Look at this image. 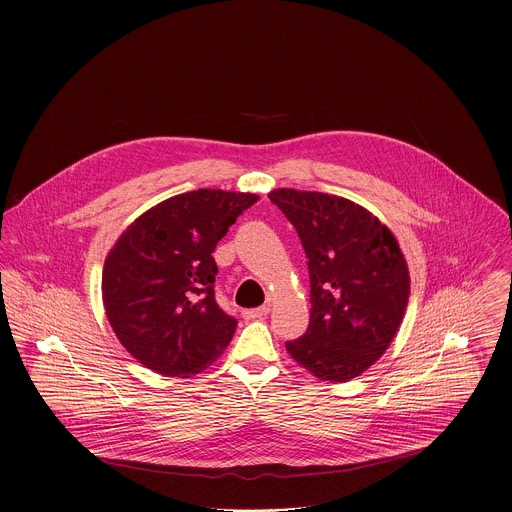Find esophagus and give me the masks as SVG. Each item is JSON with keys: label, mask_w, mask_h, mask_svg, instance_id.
<instances>
[{"label": "esophagus", "mask_w": 512, "mask_h": 512, "mask_svg": "<svg viewBox=\"0 0 512 512\" xmlns=\"http://www.w3.org/2000/svg\"><path fill=\"white\" fill-rule=\"evenodd\" d=\"M268 313H270V307L268 305H261V307H257V309H245L244 318H263L267 317Z\"/></svg>", "instance_id": "esophagus-1"}]
</instances>
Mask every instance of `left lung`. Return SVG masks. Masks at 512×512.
Here are the masks:
<instances>
[{
	"mask_svg": "<svg viewBox=\"0 0 512 512\" xmlns=\"http://www.w3.org/2000/svg\"><path fill=\"white\" fill-rule=\"evenodd\" d=\"M268 199L297 230L311 280L309 328L286 349L320 380L347 382L399 330L411 286L405 257L388 226L349 199L286 188Z\"/></svg>",
	"mask_w": 512,
	"mask_h": 512,
	"instance_id": "obj_1",
	"label": "left lung"
}]
</instances>
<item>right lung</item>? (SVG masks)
<instances>
[{
	"mask_svg": "<svg viewBox=\"0 0 512 512\" xmlns=\"http://www.w3.org/2000/svg\"><path fill=\"white\" fill-rule=\"evenodd\" d=\"M259 197L222 190L174 195L134 220L101 276L105 313L142 365L186 378L211 365L238 320L215 299L213 251Z\"/></svg>",
	"mask_w": 512,
	"mask_h": 512,
	"instance_id": "obj_1",
	"label": "right lung"
}]
</instances>
